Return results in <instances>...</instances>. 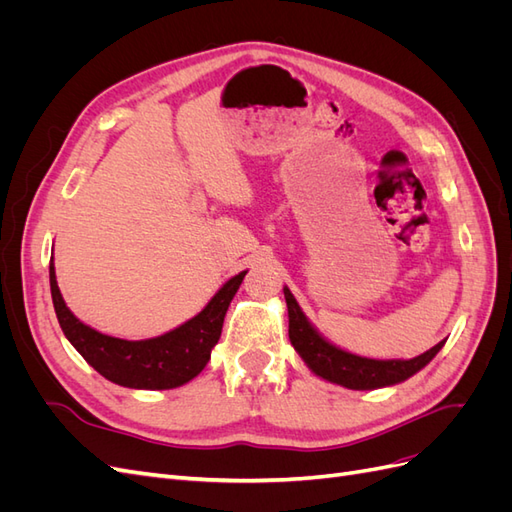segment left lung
Wrapping results in <instances>:
<instances>
[{"instance_id":"1","label":"left lung","mask_w":512,"mask_h":512,"mask_svg":"<svg viewBox=\"0 0 512 512\" xmlns=\"http://www.w3.org/2000/svg\"><path fill=\"white\" fill-rule=\"evenodd\" d=\"M284 297L288 305V337L294 350L301 354V359L316 376L335 384H342L346 389L367 391L404 382L410 376H414L416 371H421L444 346V342H440L410 361L365 359V356H356L329 344L327 339L318 335V331L307 322L299 303L294 301L288 288H284Z\"/></svg>"}]
</instances>
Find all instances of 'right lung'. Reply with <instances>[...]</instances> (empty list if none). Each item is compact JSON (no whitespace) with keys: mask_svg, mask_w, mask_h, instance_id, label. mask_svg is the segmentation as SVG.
<instances>
[{"mask_svg":"<svg viewBox=\"0 0 512 512\" xmlns=\"http://www.w3.org/2000/svg\"><path fill=\"white\" fill-rule=\"evenodd\" d=\"M247 271L228 280L209 305L175 331L164 333L141 342H128L111 335H102L87 327L66 307L55 280V267L51 258V297L59 327L68 342L79 350L83 359L98 374L130 389H175L205 369L211 348L218 344L226 309L239 290Z\"/></svg>","mask_w":512,"mask_h":512,"instance_id":"1","label":"right lung"}]
</instances>
